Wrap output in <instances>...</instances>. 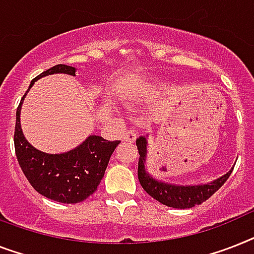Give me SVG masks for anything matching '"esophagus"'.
I'll return each instance as SVG.
<instances>
[{
  "instance_id": "esophagus-1",
  "label": "esophagus",
  "mask_w": 254,
  "mask_h": 254,
  "mask_svg": "<svg viewBox=\"0 0 254 254\" xmlns=\"http://www.w3.org/2000/svg\"><path fill=\"white\" fill-rule=\"evenodd\" d=\"M123 138H124V141L133 143V142L137 139V131L133 130V129H129V130H127L125 133H124Z\"/></svg>"
}]
</instances>
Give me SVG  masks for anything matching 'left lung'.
I'll return each instance as SVG.
<instances>
[{
	"instance_id": "1",
	"label": "left lung",
	"mask_w": 254,
	"mask_h": 254,
	"mask_svg": "<svg viewBox=\"0 0 254 254\" xmlns=\"http://www.w3.org/2000/svg\"><path fill=\"white\" fill-rule=\"evenodd\" d=\"M137 147L139 152L138 160V180L146 193L163 205L175 209H189L209 199L211 195L227 181L232 170L219 179L201 185H175L156 180L146 171L145 163L147 155V139L145 137L137 138Z\"/></svg>"
}]
</instances>
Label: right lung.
<instances>
[{
  "mask_svg": "<svg viewBox=\"0 0 254 254\" xmlns=\"http://www.w3.org/2000/svg\"><path fill=\"white\" fill-rule=\"evenodd\" d=\"M57 73L75 75V67L56 65L31 80L28 90L39 78ZM26 94L16 108L14 131L16 159L24 176L35 190L47 198L61 203L84 201L98 189L109 158L120 141L111 142L99 135H90L78 147L64 154L39 151L27 142L20 127V108Z\"/></svg>",
  "mask_w": 254,
  "mask_h": 254,
  "instance_id": "add662e5",
  "label": "right lung"
}]
</instances>
